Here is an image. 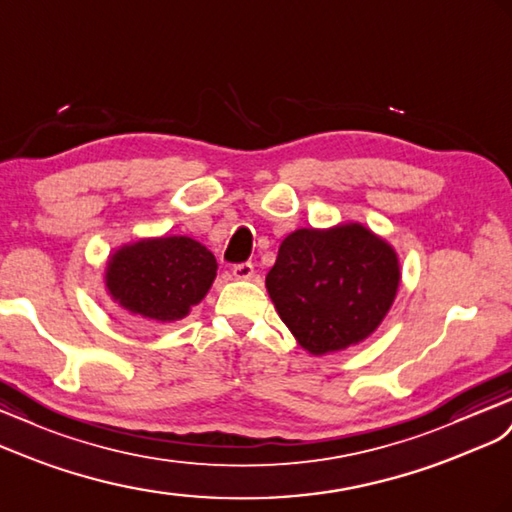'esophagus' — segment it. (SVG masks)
<instances>
[{"mask_svg":"<svg viewBox=\"0 0 512 512\" xmlns=\"http://www.w3.org/2000/svg\"><path fill=\"white\" fill-rule=\"evenodd\" d=\"M231 274L238 281H248V279H253V274H255V268H253V264H235L233 266V270H231Z\"/></svg>","mask_w":512,"mask_h":512,"instance_id":"1","label":"esophagus"}]
</instances>
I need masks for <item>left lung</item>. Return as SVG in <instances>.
<instances>
[{"instance_id":"1","label":"left lung","mask_w":512,"mask_h":512,"mask_svg":"<svg viewBox=\"0 0 512 512\" xmlns=\"http://www.w3.org/2000/svg\"><path fill=\"white\" fill-rule=\"evenodd\" d=\"M398 285L396 251L359 222L296 229L281 242L266 277L281 320L316 357L370 337L391 309Z\"/></svg>"}]
</instances>
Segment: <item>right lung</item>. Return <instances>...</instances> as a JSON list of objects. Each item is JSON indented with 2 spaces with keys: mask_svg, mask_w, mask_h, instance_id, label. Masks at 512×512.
Listing matches in <instances>:
<instances>
[{
  "mask_svg": "<svg viewBox=\"0 0 512 512\" xmlns=\"http://www.w3.org/2000/svg\"><path fill=\"white\" fill-rule=\"evenodd\" d=\"M216 257L186 235L149 238L114 251L106 287L136 322L162 326L186 318L216 279Z\"/></svg>",
  "mask_w": 512,
  "mask_h": 512,
  "instance_id": "obj_1",
  "label": "right lung"
}]
</instances>
